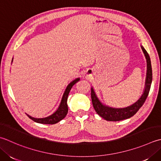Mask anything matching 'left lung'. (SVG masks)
I'll list each match as a JSON object with an SVG mask.
<instances>
[{
  "label": "left lung",
  "instance_id": "left-lung-1",
  "mask_svg": "<svg viewBox=\"0 0 161 161\" xmlns=\"http://www.w3.org/2000/svg\"><path fill=\"white\" fill-rule=\"evenodd\" d=\"M142 49L143 50L144 55L146 56L147 62V73L146 78V87L144 93L142 95L140 98L137 100L136 103H135L133 105L125 108H112L103 105L97 99L96 95L93 89H91V100H92V104L93 108L95 109L97 114L101 116L104 119L109 121H121L124 119H126L130 118L137 112L138 110L140 109L143 104L145 102L147 97L149 95L151 84L152 82V64H151V60L149 53L144 48L142 47Z\"/></svg>",
  "mask_w": 161,
  "mask_h": 161
}]
</instances>
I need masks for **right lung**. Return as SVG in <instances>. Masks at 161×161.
I'll return each instance as SVG.
<instances>
[{"mask_svg": "<svg viewBox=\"0 0 161 161\" xmlns=\"http://www.w3.org/2000/svg\"><path fill=\"white\" fill-rule=\"evenodd\" d=\"M78 81H80V78L76 79V80H73L71 83L68 84V86H67V88H66V89L65 91L64 96H63L61 102V104H60L58 109L56 110L53 114L48 116V117L42 118V119H36V118L31 117V116L28 114L27 116L35 122L39 123V124H56V123H58V121H61L63 119H64L65 117V116L68 114V105H67V100H68V94L70 93L72 86H73L75 84H76Z\"/></svg>", "mask_w": 161, "mask_h": 161, "instance_id": "right-lung-1", "label": "right lung"}]
</instances>
